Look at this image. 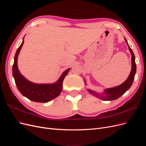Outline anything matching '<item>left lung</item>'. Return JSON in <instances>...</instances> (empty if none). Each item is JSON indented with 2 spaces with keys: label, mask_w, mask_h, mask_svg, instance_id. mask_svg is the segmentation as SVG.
Instances as JSON below:
<instances>
[{
  "label": "left lung",
  "mask_w": 146,
  "mask_h": 146,
  "mask_svg": "<svg viewBox=\"0 0 146 146\" xmlns=\"http://www.w3.org/2000/svg\"><path fill=\"white\" fill-rule=\"evenodd\" d=\"M125 41L127 43L128 47H129V51L130 52L131 55V70L129 76L128 77L127 80L120 85L113 87V88H107V89H105V91L103 92H102L101 94L98 93V92H96L91 90H88V91H89V92H90L92 95L94 96L95 97H96V98H98L102 100L110 101V100H116L118 99L119 98H120L121 96H122L123 94H124L127 91L129 90V88L132 85V84H133L136 71L135 57L133 51H132L131 48L130 47L129 44H128L125 38ZM84 82H85V84L86 85L85 81L84 80Z\"/></svg>",
  "instance_id": "obj_1"
}]
</instances>
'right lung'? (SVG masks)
I'll return each mask as SVG.
<instances>
[{
  "instance_id": "right-lung-1",
  "label": "right lung",
  "mask_w": 146,
  "mask_h": 146,
  "mask_svg": "<svg viewBox=\"0 0 146 146\" xmlns=\"http://www.w3.org/2000/svg\"><path fill=\"white\" fill-rule=\"evenodd\" d=\"M24 42V39L23 38V42L16 52L12 68L13 76L15 78L17 89L22 94L30 100L36 102H48L56 98L61 93L63 80L70 68L66 69L61 74L58 80L55 83L40 84L35 83L28 80L21 74L17 67V58Z\"/></svg>"
}]
</instances>
